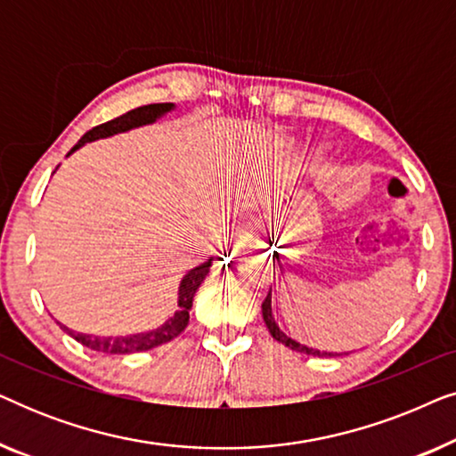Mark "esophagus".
<instances>
[{
	"instance_id": "obj_1",
	"label": "esophagus",
	"mask_w": 456,
	"mask_h": 456,
	"mask_svg": "<svg viewBox=\"0 0 456 456\" xmlns=\"http://www.w3.org/2000/svg\"><path fill=\"white\" fill-rule=\"evenodd\" d=\"M253 239V228L251 226H240L236 228L232 234H230V245L234 248H240V247H247L248 242Z\"/></svg>"
}]
</instances>
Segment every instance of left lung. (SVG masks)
I'll use <instances>...</instances> for the list:
<instances>
[{"label": "left lung", "instance_id": "obj_1", "mask_svg": "<svg viewBox=\"0 0 456 456\" xmlns=\"http://www.w3.org/2000/svg\"><path fill=\"white\" fill-rule=\"evenodd\" d=\"M261 314H264V322H265L267 330H270L272 338H273V340H278V342H282L284 346L292 348V351L303 353V354H311V357H336V354H338V353L317 351V348H311V346H307V345H301V342H297L295 338H290V336H286V334L282 332V330H280L278 322L273 320V309H272V289H270V292H267V297H265L264 305H261Z\"/></svg>", "mask_w": 456, "mask_h": 456}]
</instances>
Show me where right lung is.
<instances>
[{
    "instance_id": "right-lung-1",
    "label": "right lung",
    "mask_w": 456,
    "mask_h": 456,
    "mask_svg": "<svg viewBox=\"0 0 456 456\" xmlns=\"http://www.w3.org/2000/svg\"><path fill=\"white\" fill-rule=\"evenodd\" d=\"M176 105L174 103H153V105H142V108H136L128 114H124L116 120H110L102 124V126H95L89 133L83 134L77 145H74L68 155H72L77 149H80L86 142L99 141V139H108V136L120 134V133H128V130L139 128V126H147V124H153L155 120H159L161 116H166L167 111H172ZM214 264V259H208L205 264L192 267V270L186 273V276L180 280L178 286V311L174 314L170 320H166L159 328L149 330V332H136V334H128V336H93V334H83V332H74L64 323H60V328L64 330L66 334H70L74 340H78L80 345H85L86 348L97 353H108V354H130V353H141V351H149V348H155L159 345H166L176 338V336L183 332L189 323V311L192 307V297L199 290V286L203 284L205 276L209 273V267Z\"/></svg>"
}]
</instances>
